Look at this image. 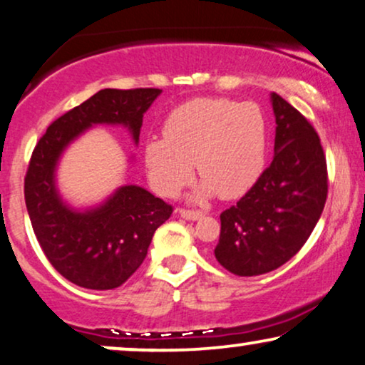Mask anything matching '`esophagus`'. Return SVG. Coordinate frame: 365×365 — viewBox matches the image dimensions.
<instances>
[{
	"instance_id": "34e87169",
	"label": "esophagus",
	"mask_w": 365,
	"mask_h": 365,
	"mask_svg": "<svg viewBox=\"0 0 365 365\" xmlns=\"http://www.w3.org/2000/svg\"><path fill=\"white\" fill-rule=\"evenodd\" d=\"M180 215H182L183 219L197 220V219H200L202 215H204V212H202V210H193V209H180Z\"/></svg>"
}]
</instances>
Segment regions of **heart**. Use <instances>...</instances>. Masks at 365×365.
Instances as JSON below:
<instances>
[{
  "label": "heart",
  "mask_w": 365,
  "mask_h": 365,
  "mask_svg": "<svg viewBox=\"0 0 365 365\" xmlns=\"http://www.w3.org/2000/svg\"><path fill=\"white\" fill-rule=\"evenodd\" d=\"M163 138L145 146L150 180L163 195H177L192 180L193 161L204 178L202 193L236 198L266 168L269 126L259 106L225 98H197L175 108Z\"/></svg>",
  "instance_id": "obj_1"
}]
</instances>
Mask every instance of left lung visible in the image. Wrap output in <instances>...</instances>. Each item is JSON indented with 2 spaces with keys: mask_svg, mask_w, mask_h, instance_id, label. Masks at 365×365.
Returning <instances> with one entry per match:
<instances>
[{
  "mask_svg": "<svg viewBox=\"0 0 365 365\" xmlns=\"http://www.w3.org/2000/svg\"><path fill=\"white\" fill-rule=\"evenodd\" d=\"M274 158L255 187L220 214L215 257L236 276L269 273L305 246L329 193L327 158L310 121L271 94Z\"/></svg>",
  "mask_w": 365,
  "mask_h": 365,
  "instance_id": "obj_1",
  "label": "left lung"
}]
</instances>
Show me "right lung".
<instances>
[{"label":"right lung","mask_w":365,"mask_h":365,"mask_svg":"<svg viewBox=\"0 0 365 365\" xmlns=\"http://www.w3.org/2000/svg\"><path fill=\"white\" fill-rule=\"evenodd\" d=\"M160 89H103L50 124L36 143L25 175V204L41 251L71 283L113 289L131 276L148 252L155 230L173 207L136 185L121 187L99 209L81 214L62 204L53 172L60 153L92 124H124L138 141L143 114Z\"/></svg>","instance_id":"add662e5"}]
</instances>
